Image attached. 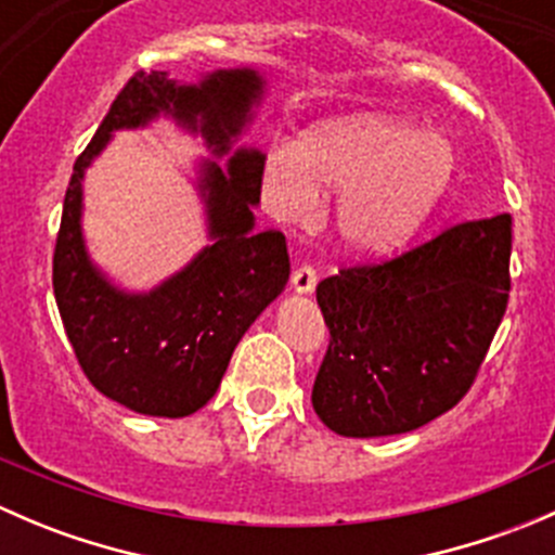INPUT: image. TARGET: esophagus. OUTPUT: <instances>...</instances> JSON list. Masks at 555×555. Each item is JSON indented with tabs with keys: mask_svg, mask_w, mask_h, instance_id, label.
<instances>
[{
	"mask_svg": "<svg viewBox=\"0 0 555 555\" xmlns=\"http://www.w3.org/2000/svg\"><path fill=\"white\" fill-rule=\"evenodd\" d=\"M317 287V271L311 266H300L293 271V289L298 295H309Z\"/></svg>",
	"mask_w": 555,
	"mask_h": 555,
	"instance_id": "34e87169",
	"label": "esophagus"
}]
</instances>
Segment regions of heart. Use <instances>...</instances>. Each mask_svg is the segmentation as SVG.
<instances>
[{
	"label": "heart",
	"instance_id": "obj_1",
	"mask_svg": "<svg viewBox=\"0 0 555 555\" xmlns=\"http://www.w3.org/2000/svg\"><path fill=\"white\" fill-rule=\"evenodd\" d=\"M453 173V147L440 133L389 115H346L279 144L266 158V188L289 220L322 204V184L344 190L335 209L340 242L357 255H386L427 222Z\"/></svg>",
	"mask_w": 555,
	"mask_h": 555
}]
</instances>
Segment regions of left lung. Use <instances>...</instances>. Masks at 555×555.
Here are the masks:
<instances>
[{
  "instance_id": "obj_1",
  "label": "left lung",
  "mask_w": 555,
  "mask_h": 555,
  "mask_svg": "<svg viewBox=\"0 0 555 555\" xmlns=\"http://www.w3.org/2000/svg\"><path fill=\"white\" fill-rule=\"evenodd\" d=\"M511 244V215L478 217L322 279L330 346L311 391L317 416L344 438H384L451 411L505 317Z\"/></svg>"
}]
</instances>
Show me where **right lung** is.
<instances>
[{
  "label": "right lung",
  "mask_w": 555,
  "mask_h": 555,
  "mask_svg": "<svg viewBox=\"0 0 555 555\" xmlns=\"http://www.w3.org/2000/svg\"><path fill=\"white\" fill-rule=\"evenodd\" d=\"M266 80L257 69H217L184 86L137 72L75 160L53 255V293L66 338L88 382L144 416L182 418L220 389L233 349L289 279L284 233H255L260 150L242 147L222 169L198 166L211 244L150 293H126L93 266L82 238V179L112 133L173 117L222 158L249 126Z\"/></svg>",
  "instance_id": "right-lung-1"
}]
</instances>
